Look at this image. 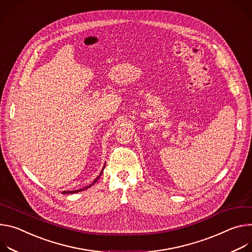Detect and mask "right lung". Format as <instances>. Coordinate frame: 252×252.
Instances as JSON below:
<instances>
[{
	"label": "right lung",
	"mask_w": 252,
	"mask_h": 252,
	"mask_svg": "<svg viewBox=\"0 0 252 252\" xmlns=\"http://www.w3.org/2000/svg\"><path fill=\"white\" fill-rule=\"evenodd\" d=\"M102 172H103V170H102ZM102 172H101V173H100V174H99V176H98V177H97V178H96V179H95V180H94V181H93V183H91V184H90V185H89V186H86V187H85V188H82V189H79V190H74V191H63V192H62V193H63V194H68V193H69V194H71V193H76V192H79V191H83V190H84V189H87V188H89V187H91V186H92V185H93V184H94V183H96V182H97V181H98V179H99V177H100V176H101V175H102Z\"/></svg>",
	"instance_id": "1"
}]
</instances>
